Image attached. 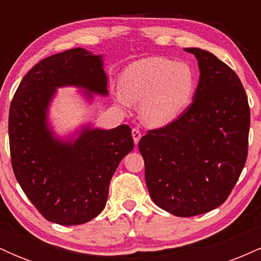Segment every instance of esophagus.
Here are the masks:
<instances>
[{"mask_svg": "<svg viewBox=\"0 0 261 261\" xmlns=\"http://www.w3.org/2000/svg\"><path fill=\"white\" fill-rule=\"evenodd\" d=\"M131 134H133V139H134L135 145H137V143H139L140 139H141V136H142V135H141L140 128L139 127H134L133 130H131Z\"/></svg>", "mask_w": 261, "mask_h": 261, "instance_id": "esophagus-1", "label": "esophagus"}]
</instances>
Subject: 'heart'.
Returning <instances> with one entry per match:
<instances>
[{
  "mask_svg": "<svg viewBox=\"0 0 261 261\" xmlns=\"http://www.w3.org/2000/svg\"><path fill=\"white\" fill-rule=\"evenodd\" d=\"M196 74L188 62L146 58L131 64L121 74L119 100L140 103V116L149 126L175 120L190 104Z\"/></svg>",
  "mask_w": 261,
  "mask_h": 261,
  "instance_id": "obj_1",
  "label": "heart"
}]
</instances>
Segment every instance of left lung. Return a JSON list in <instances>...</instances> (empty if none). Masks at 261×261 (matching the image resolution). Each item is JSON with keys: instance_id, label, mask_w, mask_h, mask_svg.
<instances>
[{"instance_id": "1", "label": "left lung", "mask_w": 261, "mask_h": 261, "mask_svg": "<svg viewBox=\"0 0 261 261\" xmlns=\"http://www.w3.org/2000/svg\"><path fill=\"white\" fill-rule=\"evenodd\" d=\"M199 62L194 100L175 120L148 130L139 149L157 206L180 217L226 201L248 155L250 109L241 80L214 54L187 47Z\"/></svg>"}]
</instances>
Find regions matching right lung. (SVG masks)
Listing matches in <instances>:
<instances>
[{"label": "right lung", "instance_id": "add662e5", "mask_svg": "<svg viewBox=\"0 0 261 261\" xmlns=\"http://www.w3.org/2000/svg\"><path fill=\"white\" fill-rule=\"evenodd\" d=\"M68 85L107 94L100 56L77 47L41 60L18 86L8 116L14 175L41 216L62 226L86 223L103 211L112 176L134 148L127 125L87 128L73 143L54 139L46 109L56 87Z\"/></svg>", "mask_w": 261, "mask_h": 261}]
</instances>
